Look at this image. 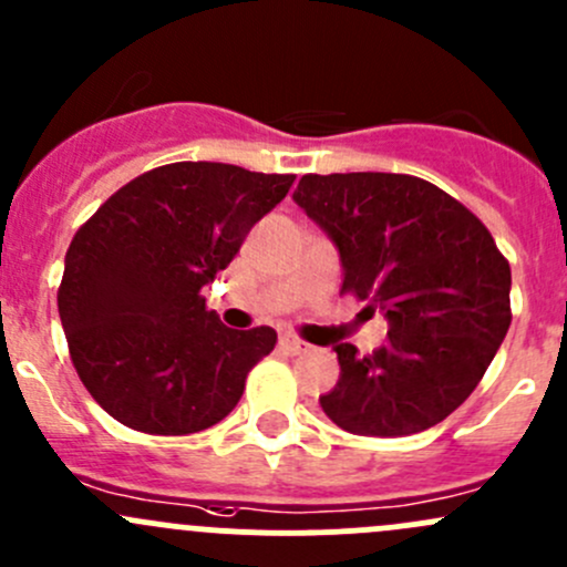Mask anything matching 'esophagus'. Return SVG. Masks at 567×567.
<instances>
[{
	"mask_svg": "<svg viewBox=\"0 0 567 567\" xmlns=\"http://www.w3.org/2000/svg\"><path fill=\"white\" fill-rule=\"evenodd\" d=\"M279 346H282V351L293 353V357H301V353L310 351V342L299 340V337H290V334L282 337V340H279Z\"/></svg>",
	"mask_w": 567,
	"mask_h": 567,
	"instance_id": "esophagus-1",
	"label": "esophagus"
}]
</instances>
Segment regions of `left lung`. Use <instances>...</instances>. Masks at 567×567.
Returning a JSON list of instances; mask_svg holds the SVG:
<instances>
[{"label":"left lung","mask_w":567,"mask_h":567,"mask_svg":"<svg viewBox=\"0 0 567 567\" xmlns=\"http://www.w3.org/2000/svg\"><path fill=\"white\" fill-rule=\"evenodd\" d=\"M293 199L340 249L342 293L390 320V340L368 357L334 346L340 381L320 409L357 436L439 425L474 392L511 329V262L488 227L414 175H305Z\"/></svg>","instance_id":"1"}]
</instances>
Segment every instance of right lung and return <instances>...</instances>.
<instances>
[{"instance_id": "obj_1", "label": "right lung", "mask_w": 567, "mask_h": 567, "mask_svg": "<svg viewBox=\"0 0 567 567\" xmlns=\"http://www.w3.org/2000/svg\"><path fill=\"white\" fill-rule=\"evenodd\" d=\"M293 181L236 164H164L79 227L56 310L73 368L109 416L151 436H186L236 409L277 331L227 329L205 307L203 285Z\"/></svg>"}]
</instances>
